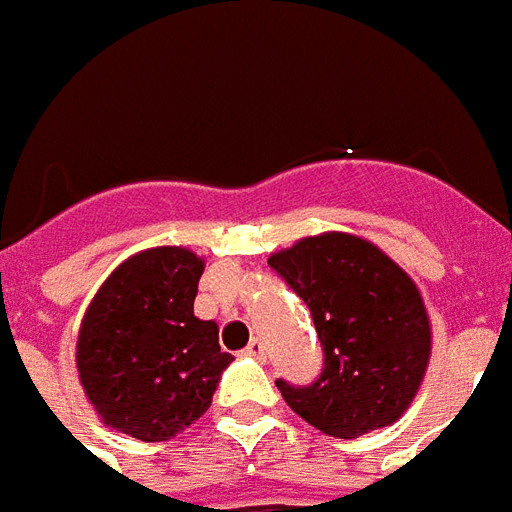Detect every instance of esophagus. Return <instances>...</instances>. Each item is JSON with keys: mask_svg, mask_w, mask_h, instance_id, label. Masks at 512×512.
Listing matches in <instances>:
<instances>
[{"mask_svg": "<svg viewBox=\"0 0 512 512\" xmlns=\"http://www.w3.org/2000/svg\"><path fill=\"white\" fill-rule=\"evenodd\" d=\"M243 354L245 357L256 359V362H264V359H267V346H264V341H261V338H251V343L245 346Z\"/></svg>", "mask_w": 512, "mask_h": 512, "instance_id": "1", "label": "esophagus"}]
</instances>
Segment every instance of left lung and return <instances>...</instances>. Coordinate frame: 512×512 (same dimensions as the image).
Returning a JSON list of instances; mask_svg holds the SVG:
<instances>
[{
	"label": "left lung",
	"instance_id": "8db88e82",
	"mask_svg": "<svg viewBox=\"0 0 512 512\" xmlns=\"http://www.w3.org/2000/svg\"><path fill=\"white\" fill-rule=\"evenodd\" d=\"M269 267L309 306L325 351L312 386L277 380L290 410L338 439L402 418L431 359V320L415 280L349 232L301 237L272 253Z\"/></svg>",
	"mask_w": 512,
	"mask_h": 512
}]
</instances>
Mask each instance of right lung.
<instances>
[{"label": "right lung", "instance_id": "right-lung-1", "mask_svg": "<svg viewBox=\"0 0 512 512\" xmlns=\"http://www.w3.org/2000/svg\"><path fill=\"white\" fill-rule=\"evenodd\" d=\"M203 259L158 245L121 261L89 301L76 367L102 423L140 441H166L211 407L232 354L219 325L192 312Z\"/></svg>", "mask_w": 512, "mask_h": 512}]
</instances>
